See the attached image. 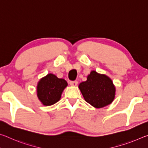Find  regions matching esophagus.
Returning <instances> with one entry per match:
<instances>
[{
    "label": "esophagus",
    "mask_w": 148,
    "mask_h": 148,
    "mask_svg": "<svg viewBox=\"0 0 148 148\" xmlns=\"http://www.w3.org/2000/svg\"><path fill=\"white\" fill-rule=\"evenodd\" d=\"M70 84L72 86H76L77 84V81H70Z\"/></svg>",
    "instance_id": "34e87169"
}]
</instances>
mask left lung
Wrapping results in <instances>:
<instances>
[{"instance_id":"8db88e82","label":"left lung","mask_w":148,"mask_h":148,"mask_svg":"<svg viewBox=\"0 0 148 148\" xmlns=\"http://www.w3.org/2000/svg\"><path fill=\"white\" fill-rule=\"evenodd\" d=\"M79 88L86 101L97 108L111 104L115 97L116 88L111 79L95 71L79 85Z\"/></svg>"}]
</instances>
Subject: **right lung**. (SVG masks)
<instances>
[{
  "instance_id": "add662e5",
  "label": "right lung",
  "mask_w": 148,
  "mask_h": 148,
  "mask_svg": "<svg viewBox=\"0 0 148 148\" xmlns=\"http://www.w3.org/2000/svg\"><path fill=\"white\" fill-rule=\"evenodd\" d=\"M67 85L66 80L49 74L38 82L37 95L42 104L45 106H50L59 101L62 92Z\"/></svg>"
}]
</instances>
